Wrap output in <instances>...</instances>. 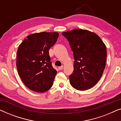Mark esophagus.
Wrapping results in <instances>:
<instances>
[{"instance_id":"obj_1","label":"esophagus","mask_w":121,"mask_h":121,"mask_svg":"<svg viewBox=\"0 0 121 121\" xmlns=\"http://www.w3.org/2000/svg\"><path fill=\"white\" fill-rule=\"evenodd\" d=\"M58 69H59V70H62V69H63V66L62 65V66H60V67H58Z\"/></svg>"}]
</instances>
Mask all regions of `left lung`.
Returning a JSON list of instances; mask_svg holds the SVG:
<instances>
[{
    "mask_svg": "<svg viewBox=\"0 0 121 121\" xmlns=\"http://www.w3.org/2000/svg\"><path fill=\"white\" fill-rule=\"evenodd\" d=\"M73 52L74 70L69 75L71 85L79 90L93 87L105 69L107 50L98 35L88 30L75 29L62 33Z\"/></svg>",
    "mask_w": 121,
    "mask_h": 121,
    "instance_id": "left-lung-1",
    "label": "left lung"
}]
</instances>
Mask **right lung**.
I'll list each match as a JSON object with an SVG mask.
<instances>
[{
    "label": "right lung",
    "instance_id": "1",
    "mask_svg": "<svg viewBox=\"0 0 121 121\" xmlns=\"http://www.w3.org/2000/svg\"><path fill=\"white\" fill-rule=\"evenodd\" d=\"M58 32L30 35L20 44L16 67L25 85L30 90L44 92L52 87L57 71L53 68L49 49L56 43Z\"/></svg>",
    "mask_w": 121,
    "mask_h": 121
}]
</instances>
